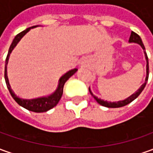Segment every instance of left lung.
<instances>
[{"label": "left lung", "instance_id": "left-lung-1", "mask_svg": "<svg viewBox=\"0 0 153 153\" xmlns=\"http://www.w3.org/2000/svg\"><path fill=\"white\" fill-rule=\"evenodd\" d=\"M129 42L138 43L139 45H141V46L143 47V49L144 50V53H145V56H146V60H147V76H146L145 82L143 83L138 90L136 91V93L132 94L131 97H129L126 99V100L119 101V102H107V101H104V100H102V99L98 98L97 97H96V96L93 94V92L91 91V90L90 89V87H89V91H90L91 95L94 97L95 100H96V101H97L100 105H102V106H103V107H111V108H117V107H124V106H126V105H127V104L131 103L132 101H134L135 99L137 98L139 95L141 94V92L143 91V89H144V87H145V86H146V84H147V80H148V76H149V64H148V57H147V52H146V51H145V46H144V45H143L141 37H140L137 33H135L134 31H131V36H130V38H129Z\"/></svg>", "mask_w": 153, "mask_h": 153}]
</instances>
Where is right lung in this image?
<instances>
[{
    "mask_svg": "<svg viewBox=\"0 0 153 153\" xmlns=\"http://www.w3.org/2000/svg\"><path fill=\"white\" fill-rule=\"evenodd\" d=\"M36 26H34L27 28L25 30H23L22 32H20L19 34H17L15 36L13 42L10 45L9 51H8V54L6 58V64H5V80H6V86L7 88L10 91L11 97L14 98V100L18 103L20 106H22L24 108H26L27 110L31 111H35V112H44L46 111L50 110L51 108H53L55 106L57 105V103L59 102L60 99L62 97L63 93V87L64 84L66 82L68 79L70 78L72 75L74 74L75 72L77 71L76 68H75L73 70L69 71L68 72H66V74L62 76L60 80H59V85L56 91H55L52 95H51L49 97H40V98L36 99H31V100H27V99H23L19 97L15 93L13 90L11 89V87L10 86V83L8 81V76H7V63H8V60H9V56H10V52L12 51V50L14 49V47L16 46V44L19 42V41L22 38V36L24 35H26V32H28L30 28H34Z\"/></svg>",
    "mask_w": 153,
    "mask_h": 153,
    "instance_id": "1",
    "label": "right lung"
}]
</instances>
